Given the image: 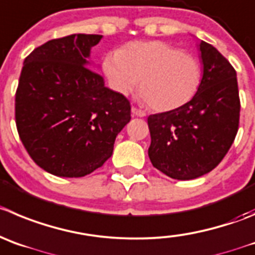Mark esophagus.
I'll use <instances>...</instances> for the list:
<instances>
[{
  "instance_id": "34e87169",
  "label": "esophagus",
  "mask_w": 255,
  "mask_h": 255,
  "mask_svg": "<svg viewBox=\"0 0 255 255\" xmlns=\"http://www.w3.org/2000/svg\"><path fill=\"white\" fill-rule=\"evenodd\" d=\"M132 113L133 116H137V117H144L146 116V112L143 109H139L137 107H132Z\"/></svg>"
}]
</instances>
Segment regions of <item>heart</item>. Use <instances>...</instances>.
<instances>
[{
  "label": "heart",
  "mask_w": 255,
  "mask_h": 255,
  "mask_svg": "<svg viewBox=\"0 0 255 255\" xmlns=\"http://www.w3.org/2000/svg\"><path fill=\"white\" fill-rule=\"evenodd\" d=\"M103 70L122 94L132 92L139 79V95L156 111H171L191 101L203 75L195 56L162 41L129 42L107 54Z\"/></svg>",
  "instance_id": "b5f03b06"
}]
</instances>
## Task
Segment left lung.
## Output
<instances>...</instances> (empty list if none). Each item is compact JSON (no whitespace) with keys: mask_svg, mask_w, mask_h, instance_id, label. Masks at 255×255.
I'll return each instance as SVG.
<instances>
[{"mask_svg":"<svg viewBox=\"0 0 255 255\" xmlns=\"http://www.w3.org/2000/svg\"><path fill=\"white\" fill-rule=\"evenodd\" d=\"M203 79L184 106L147 118L153 167L176 180L210 172L228 153L239 128L240 99L237 71L220 52L200 42Z\"/></svg>","mask_w":255,"mask_h":255,"instance_id":"8db88e82","label":"left lung"}]
</instances>
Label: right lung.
<instances>
[{
	"label": "right lung",
	"mask_w": 255,
	"mask_h": 255,
	"mask_svg": "<svg viewBox=\"0 0 255 255\" xmlns=\"http://www.w3.org/2000/svg\"><path fill=\"white\" fill-rule=\"evenodd\" d=\"M102 35H69L26 56L15 121L27 153L46 172L82 177L103 166L130 121L125 95L104 87L87 58Z\"/></svg>",
	"instance_id": "right-lung-1"
}]
</instances>
